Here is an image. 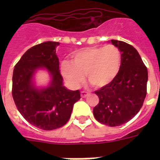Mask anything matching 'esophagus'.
Returning a JSON list of instances; mask_svg holds the SVG:
<instances>
[{
  "instance_id": "esophagus-1",
  "label": "esophagus",
  "mask_w": 160,
  "mask_h": 160,
  "mask_svg": "<svg viewBox=\"0 0 160 160\" xmlns=\"http://www.w3.org/2000/svg\"><path fill=\"white\" fill-rule=\"evenodd\" d=\"M88 95H89V94H88V92H86V91H81V92H80V95H81V97L82 98H85Z\"/></svg>"
}]
</instances>
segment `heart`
<instances>
[{
    "label": "heart",
    "instance_id": "obj_1",
    "mask_svg": "<svg viewBox=\"0 0 160 160\" xmlns=\"http://www.w3.org/2000/svg\"><path fill=\"white\" fill-rule=\"evenodd\" d=\"M72 62L63 60L61 74L72 88L80 87L87 80L95 87H104L111 83L119 74L121 53L114 46L82 49L73 53Z\"/></svg>",
    "mask_w": 160,
    "mask_h": 160
}]
</instances>
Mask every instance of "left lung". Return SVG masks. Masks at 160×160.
<instances>
[{
    "label": "left lung",
    "instance_id": "8db88e82",
    "mask_svg": "<svg viewBox=\"0 0 160 160\" xmlns=\"http://www.w3.org/2000/svg\"><path fill=\"white\" fill-rule=\"evenodd\" d=\"M109 42L121 52V66L111 83L95 92L100 101L93 114L100 123L114 127L130 120L141 109L147 93L148 70L134 47L116 40Z\"/></svg>",
    "mask_w": 160,
    "mask_h": 160
}]
</instances>
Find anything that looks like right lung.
Segmentation results:
<instances>
[{"label": "right lung", "instance_id": "right-lung-1", "mask_svg": "<svg viewBox=\"0 0 160 160\" xmlns=\"http://www.w3.org/2000/svg\"><path fill=\"white\" fill-rule=\"evenodd\" d=\"M59 42L46 41L31 47L21 56L13 70L12 96L19 112L34 126L51 130L65 125L73 106L80 99L79 90L64 86L55 49ZM46 70L50 81L37 87L35 74Z\"/></svg>", "mask_w": 160, "mask_h": 160}]
</instances>
